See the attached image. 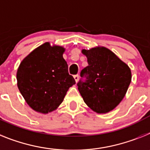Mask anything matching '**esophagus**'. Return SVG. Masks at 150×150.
I'll list each match as a JSON object with an SVG mask.
<instances>
[{"label":"esophagus","mask_w":150,"mask_h":150,"mask_svg":"<svg viewBox=\"0 0 150 150\" xmlns=\"http://www.w3.org/2000/svg\"><path fill=\"white\" fill-rule=\"evenodd\" d=\"M74 79H75V81H76V82H77V81H79V75H74Z\"/></svg>","instance_id":"obj_1"}]
</instances>
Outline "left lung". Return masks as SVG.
I'll return each instance as SVG.
<instances>
[{
    "label": "left lung",
    "instance_id": "1",
    "mask_svg": "<svg viewBox=\"0 0 150 150\" xmlns=\"http://www.w3.org/2000/svg\"><path fill=\"white\" fill-rule=\"evenodd\" d=\"M88 65L80 75L85 77L77 83L85 104L98 114H105L117 106L125 96L131 82V71L127 65L105 47L83 50Z\"/></svg>",
    "mask_w": 150,
    "mask_h": 150
}]
</instances>
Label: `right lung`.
Segmentation results:
<instances>
[{
  "label": "right lung",
  "instance_id": "right-lung-1",
  "mask_svg": "<svg viewBox=\"0 0 150 150\" xmlns=\"http://www.w3.org/2000/svg\"><path fill=\"white\" fill-rule=\"evenodd\" d=\"M65 49L46 42L21 62L17 72V86L30 108L42 114L53 111L75 84L62 57Z\"/></svg>",
  "mask_w": 150,
  "mask_h": 150
}]
</instances>
